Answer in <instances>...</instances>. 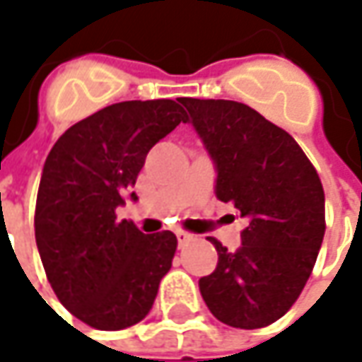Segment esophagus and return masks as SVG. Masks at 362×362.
I'll return each mask as SVG.
<instances>
[{
    "label": "esophagus",
    "mask_w": 362,
    "mask_h": 362,
    "mask_svg": "<svg viewBox=\"0 0 362 362\" xmlns=\"http://www.w3.org/2000/svg\"><path fill=\"white\" fill-rule=\"evenodd\" d=\"M175 235H177V242H179V247H183L185 243H189V242H191V240H193V235H191V233H187V231H183V230H179V231H177V233H175Z\"/></svg>",
    "instance_id": "obj_1"
}]
</instances>
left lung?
<instances>
[{
  "mask_svg": "<svg viewBox=\"0 0 362 362\" xmlns=\"http://www.w3.org/2000/svg\"><path fill=\"white\" fill-rule=\"evenodd\" d=\"M217 171L216 195L245 219L242 245L217 250L199 280L223 325L262 328L282 318L310 278L325 238V191L300 145L257 110L235 100L181 98Z\"/></svg>",
  "mask_w": 362,
  "mask_h": 362,
  "instance_id": "obj_1",
  "label": "left lung"
}]
</instances>
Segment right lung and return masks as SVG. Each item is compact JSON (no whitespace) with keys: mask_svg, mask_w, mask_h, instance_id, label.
Listing matches in <instances>:
<instances>
[{"mask_svg":"<svg viewBox=\"0 0 362 362\" xmlns=\"http://www.w3.org/2000/svg\"><path fill=\"white\" fill-rule=\"evenodd\" d=\"M187 115L175 100H127L72 124L52 146L37 189L35 243L58 300L98 330H122L153 308L171 270L173 231L117 221L146 153ZM132 202H136L134 191Z\"/></svg>","mask_w":362,"mask_h":362,"instance_id":"obj_1","label":"right lung"}]
</instances>
